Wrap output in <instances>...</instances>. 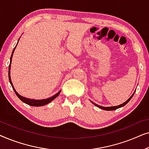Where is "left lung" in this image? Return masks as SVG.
<instances>
[{
    "label": "left lung",
    "mask_w": 149,
    "mask_h": 149,
    "mask_svg": "<svg viewBox=\"0 0 149 149\" xmlns=\"http://www.w3.org/2000/svg\"><path fill=\"white\" fill-rule=\"evenodd\" d=\"M134 93H135V91H134ZM134 93H133V94H132V95H131V97H130L129 99L127 100V101H125V102L124 103H123L122 104H120V105H119V106H117V107H101V106H99V105H97V104H95L94 102H92L93 104H94L95 106H96V107H97L98 108H100V109H103V110H105V111H114V110H116V109H119V108H121V107H123V106H125L126 104H127L128 102H129V101L130 100L132 99V97H133V95H134Z\"/></svg>",
    "instance_id": "8db88e82"
}]
</instances>
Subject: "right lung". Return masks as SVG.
I'll return each instance as SVG.
<instances>
[{"label": "right lung", "mask_w": 149, "mask_h": 149, "mask_svg": "<svg viewBox=\"0 0 149 149\" xmlns=\"http://www.w3.org/2000/svg\"><path fill=\"white\" fill-rule=\"evenodd\" d=\"M17 45H16V46L15 47V48L13 49V52H12V54H11V59H10V64H9V82H10V83H11V85L12 87H13L14 91H15V94L17 95V96L19 97V98L23 102L27 104L30 105V106H32V107H42V106L47 104L48 103L51 102H52V100H54L56 98V97L58 96V95L60 94V93L61 91H59V92L57 93L56 95H53L52 97H49V98L43 99V100H32V99L26 98V97H24L23 96H22V95H20L19 93H18L17 91H15V88H14V87H13V83H12V82H11V76H10V69H11V64L12 57H13V52H14V51H15V49L16 48V47H17Z\"/></svg>", "instance_id": "add662e5"}]
</instances>
